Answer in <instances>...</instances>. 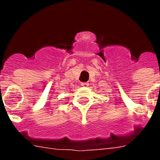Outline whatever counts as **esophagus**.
<instances>
[{
  "label": "esophagus",
  "instance_id": "1",
  "mask_svg": "<svg viewBox=\"0 0 160 160\" xmlns=\"http://www.w3.org/2000/svg\"><path fill=\"white\" fill-rule=\"evenodd\" d=\"M80 84H81L82 87H88V85H89V83H88V82H83V83H81Z\"/></svg>",
  "mask_w": 160,
  "mask_h": 160
}]
</instances>
